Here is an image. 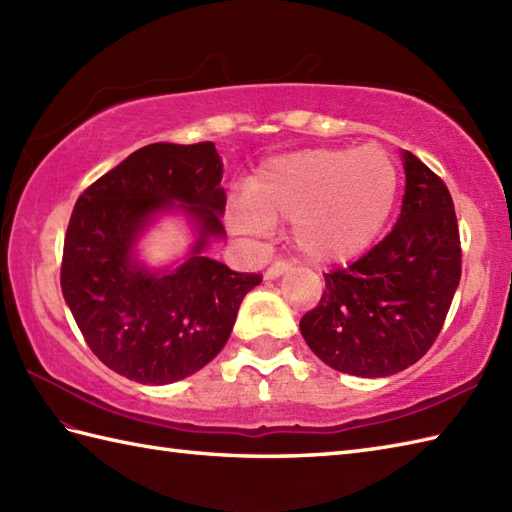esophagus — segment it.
<instances>
[{"mask_svg": "<svg viewBox=\"0 0 512 512\" xmlns=\"http://www.w3.org/2000/svg\"><path fill=\"white\" fill-rule=\"evenodd\" d=\"M290 268H292V264H290V262H286V259H279V262H275V264H270V266H268V270H266V279H277V277H281L284 273H288Z\"/></svg>", "mask_w": 512, "mask_h": 512, "instance_id": "34e87169", "label": "esophagus"}]
</instances>
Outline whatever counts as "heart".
Returning a JSON list of instances; mask_svg holds the SVG:
<instances>
[{
  "label": "heart",
  "mask_w": 512,
  "mask_h": 512,
  "mask_svg": "<svg viewBox=\"0 0 512 512\" xmlns=\"http://www.w3.org/2000/svg\"><path fill=\"white\" fill-rule=\"evenodd\" d=\"M398 195V169L380 145L314 147L266 160L228 206L235 235L259 239L292 222V242L312 262L336 264L376 242Z\"/></svg>",
  "instance_id": "heart-1"
}]
</instances>
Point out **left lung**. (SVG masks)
<instances>
[{
    "label": "left lung",
    "mask_w": 512,
    "mask_h": 512,
    "mask_svg": "<svg viewBox=\"0 0 512 512\" xmlns=\"http://www.w3.org/2000/svg\"><path fill=\"white\" fill-rule=\"evenodd\" d=\"M405 195L396 226L347 268L325 273L319 306L303 314V339L343 374L383 378L429 352L462 275L451 193L411 151H402Z\"/></svg>",
    "instance_id": "8db88e82"
}]
</instances>
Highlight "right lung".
Listing matches in <instances>:
<instances>
[{
    "mask_svg": "<svg viewBox=\"0 0 512 512\" xmlns=\"http://www.w3.org/2000/svg\"><path fill=\"white\" fill-rule=\"evenodd\" d=\"M222 160L213 143H154L90 184L63 242L61 290L85 343L116 374L169 385L198 372L231 336L239 303L262 275L204 255L224 237ZM178 208L199 231L178 269L154 271L135 242L158 212Z\"/></svg>",
    "mask_w": 512,
    "mask_h": 512,
    "instance_id": "right-lung-1",
    "label": "right lung"
}]
</instances>
